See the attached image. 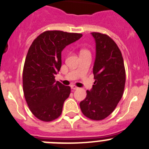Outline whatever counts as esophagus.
<instances>
[{
    "label": "esophagus",
    "instance_id": "1",
    "mask_svg": "<svg viewBox=\"0 0 149 149\" xmlns=\"http://www.w3.org/2000/svg\"><path fill=\"white\" fill-rule=\"evenodd\" d=\"M71 88L73 89V90H77V89H78V88H77V86H74V85H72V86H71Z\"/></svg>",
    "mask_w": 149,
    "mask_h": 149
}]
</instances>
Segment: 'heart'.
Segmentation results:
<instances>
[{
    "mask_svg": "<svg viewBox=\"0 0 149 149\" xmlns=\"http://www.w3.org/2000/svg\"><path fill=\"white\" fill-rule=\"evenodd\" d=\"M86 51H87V50H86V49H83V50L81 51V52H86Z\"/></svg>",
    "mask_w": 149,
    "mask_h": 149,
    "instance_id": "b5f03b06",
    "label": "heart"
}]
</instances>
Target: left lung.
I'll return each mask as SVG.
<instances>
[{
  "label": "left lung",
  "instance_id": "obj_1",
  "mask_svg": "<svg viewBox=\"0 0 149 149\" xmlns=\"http://www.w3.org/2000/svg\"><path fill=\"white\" fill-rule=\"evenodd\" d=\"M96 42V58L93 68L95 82L86 97L80 102L82 113L87 118L100 121L107 118L123 96L126 72L122 54L109 36L93 32Z\"/></svg>",
  "mask_w": 149,
  "mask_h": 149
}]
</instances>
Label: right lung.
I'll return each instance as SVG.
<instances>
[{
	"mask_svg": "<svg viewBox=\"0 0 149 149\" xmlns=\"http://www.w3.org/2000/svg\"><path fill=\"white\" fill-rule=\"evenodd\" d=\"M81 33L47 31L34 39L27 53L22 73L25 99L31 113L43 121L61 116L69 86L56 82L61 67V52L82 37Z\"/></svg>",
	"mask_w": 149,
	"mask_h": 149,
	"instance_id": "add662e5",
	"label": "right lung"
}]
</instances>
